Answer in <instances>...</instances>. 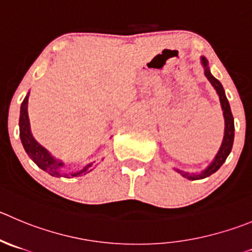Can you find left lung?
I'll return each mask as SVG.
<instances>
[{
	"mask_svg": "<svg viewBox=\"0 0 252 252\" xmlns=\"http://www.w3.org/2000/svg\"><path fill=\"white\" fill-rule=\"evenodd\" d=\"M202 63H203V65H204L205 76H207L208 80L212 83V85L214 86L215 90H217V93H218V95H219L220 104H221V109H222V111H224L222 114H224V119H225V132H224V140H222L221 147H220L217 157H215V159L209 164V167H208L205 171H203L200 174H190V173H186V172L177 169V172H179L182 176L186 177V178H188V179H190V181L207 178V177L212 176L213 173H215V172H217L218 169L222 166V163H224L225 160H226L229 153L231 152L232 142H234V130H235V128H234V117H232L231 110H230L229 101H227L226 96H225L224 88H222V85L220 84V81L212 75L209 68H208V61L204 58V57L202 58Z\"/></svg>",
	"mask_w": 252,
	"mask_h": 252,
	"instance_id": "obj_1",
	"label": "left lung"
}]
</instances>
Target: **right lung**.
<instances>
[{"mask_svg":"<svg viewBox=\"0 0 252 252\" xmlns=\"http://www.w3.org/2000/svg\"><path fill=\"white\" fill-rule=\"evenodd\" d=\"M28 96H30V93L26 95L25 100H23L22 105H21V114H20V136L21 141H22V145L25 147L26 152L30 156L31 159L39 167L40 169L45 171L47 173H49L53 177H62L64 174H62L61 169L64 166L63 162L61 160H57L50 156V153L45 150L44 147L39 145L37 141L33 138L32 133H31V127H30V119H28V112H27V105H28ZM94 163H89L88 166L84 167L83 169H80L79 172L75 173H71V177H80L84 174L89 173L92 171ZM66 176V174H65Z\"/></svg>","mask_w":252,"mask_h":252,"instance_id":"obj_1","label":"right lung"}]
</instances>
